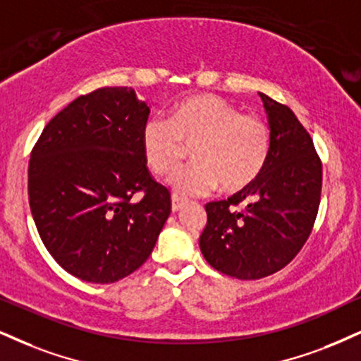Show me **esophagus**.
Here are the masks:
<instances>
[{"mask_svg": "<svg viewBox=\"0 0 361 361\" xmlns=\"http://www.w3.org/2000/svg\"><path fill=\"white\" fill-rule=\"evenodd\" d=\"M184 206H185V202L182 201L180 197H177V195H172V212H179Z\"/></svg>", "mask_w": 361, "mask_h": 361, "instance_id": "1", "label": "esophagus"}]
</instances>
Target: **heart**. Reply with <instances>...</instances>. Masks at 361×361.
I'll list each match as a JSON object with an SVG mask.
<instances>
[{
  "label": "heart",
  "mask_w": 361,
  "mask_h": 361,
  "mask_svg": "<svg viewBox=\"0 0 361 361\" xmlns=\"http://www.w3.org/2000/svg\"><path fill=\"white\" fill-rule=\"evenodd\" d=\"M192 147L189 167L169 180L182 197L206 195L217 185L238 192L251 185L268 164L271 130L252 114H241L212 93L189 95L173 105L171 120L152 117L142 128V149L157 176H169Z\"/></svg>",
  "instance_id": "heart-1"
}]
</instances>
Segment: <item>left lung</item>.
<instances>
[{
	"mask_svg": "<svg viewBox=\"0 0 361 361\" xmlns=\"http://www.w3.org/2000/svg\"><path fill=\"white\" fill-rule=\"evenodd\" d=\"M271 130L261 176L228 201L206 204L199 239L212 268L238 279L283 269L310 238L322 195V162L310 133L286 105L259 93Z\"/></svg>",
	"mask_w": 361,
	"mask_h": 361,
	"instance_id": "1",
	"label": "left lung"
}]
</instances>
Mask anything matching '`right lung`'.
Returning <instances> with one entry per match:
<instances>
[{"instance_id": "right-lung-1", "label": "right lung", "mask_w": 361, "mask_h": 361, "mask_svg": "<svg viewBox=\"0 0 361 361\" xmlns=\"http://www.w3.org/2000/svg\"><path fill=\"white\" fill-rule=\"evenodd\" d=\"M149 114L133 88H99L56 114L33 147L31 216L75 278L106 284L139 269L171 214V194L150 177L142 149Z\"/></svg>"}]
</instances>
